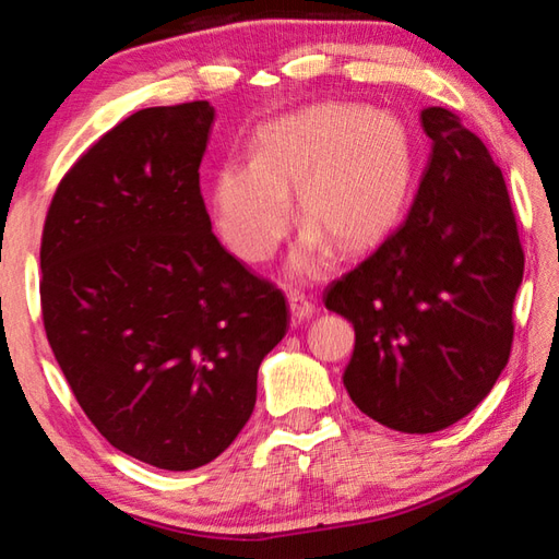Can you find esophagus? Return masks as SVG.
<instances>
[{
	"label": "esophagus",
	"instance_id": "1",
	"mask_svg": "<svg viewBox=\"0 0 559 559\" xmlns=\"http://www.w3.org/2000/svg\"><path fill=\"white\" fill-rule=\"evenodd\" d=\"M288 310H290V323L300 325V323H306V320L313 318L316 306L306 296H302V293L290 290L288 293Z\"/></svg>",
	"mask_w": 559,
	"mask_h": 559
}]
</instances>
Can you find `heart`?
Masks as SVG:
<instances>
[{"instance_id":"heart-1","label":"heart","mask_w":559,"mask_h":559,"mask_svg":"<svg viewBox=\"0 0 559 559\" xmlns=\"http://www.w3.org/2000/svg\"><path fill=\"white\" fill-rule=\"evenodd\" d=\"M414 187V145L392 110L318 103L257 130L251 159H226L210 182L219 239L246 263H266L293 224V189L308 219L288 257L293 278L323 276L333 241L365 251L402 219Z\"/></svg>"}]
</instances>
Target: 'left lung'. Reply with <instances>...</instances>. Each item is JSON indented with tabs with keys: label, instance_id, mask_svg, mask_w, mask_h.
<instances>
[{
	"label": "left lung",
	"instance_id": "obj_1",
	"mask_svg": "<svg viewBox=\"0 0 559 559\" xmlns=\"http://www.w3.org/2000/svg\"><path fill=\"white\" fill-rule=\"evenodd\" d=\"M431 155L406 222L325 293L355 328L343 382L382 427L441 431L486 400L513 345L523 249L503 173L451 110H421Z\"/></svg>",
	"mask_w": 559,
	"mask_h": 559
}]
</instances>
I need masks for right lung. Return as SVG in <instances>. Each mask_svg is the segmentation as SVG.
I'll return each instance as SVG.
<instances>
[{
  "label": "right lung",
  "instance_id": "right-lung-1",
  "mask_svg": "<svg viewBox=\"0 0 559 559\" xmlns=\"http://www.w3.org/2000/svg\"><path fill=\"white\" fill-rule=\"evenodd\" d=\"M206 100L132 112L61 179L41 239L44 328L81 409L165 471L214 461L257 404L283 293L212 234Z\"/></svg>",
  "mask_w": 559,
  "mask_h": 559
}]
</instances>
